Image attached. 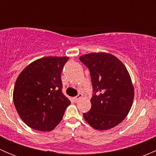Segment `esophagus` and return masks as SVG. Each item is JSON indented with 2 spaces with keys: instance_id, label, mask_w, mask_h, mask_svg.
Masks as SVG:
<instances>
[{
  "instance_id": "esophagus-1",
  "label": "esophagus",
  "mask_w": 156,
  "mask_h": 156,
  "mask_svg": "<svg viewBox=\"0 0 156 156\" xmlns=\"http://www.w3.org/2000/svg\"><path fill=\"white\" fill-rule=\"evenodd\" d=\"M82 97H83L82 94H78V96H76V97H74V100H75V101H78V100H79L80 98H81Z\"/></svg>"
}]
</instances>
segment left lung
Masks as SVG:
<instances>
[{"mask_svg": "<svg viewBox=\"0 0 156 156\" xmlns=\"http://www.w3.org/2000/svg\"><path fill=\"white\" fill-rule=\"evenodd\" d=\"M79 59L89 69L93 94L91 108L84 119L96 130H108L128 114L134 97L131 78L123 63L113 55L91 53Z\"/></svg>", "mask_w": 156, "mask_h": 156, "instance_id": "1", "label": "left lung"}]
</instances>
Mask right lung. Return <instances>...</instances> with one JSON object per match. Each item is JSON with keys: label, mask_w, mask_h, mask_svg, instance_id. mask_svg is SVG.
<instances>
[{"label": "right lung", "mask_w": 156, "mask_h": 156, "mask_svg": "<svg viewBox=\"0 0 156 156\" xmlns=\"http://www.w3.org/2000/svg\"><path fill=\"white\" fill-rule=\"evenodd\" d=\"M69 59L48 56L26 67L17 78L13 103L19 115L37 130L50 131L61 122L70 100L62 94L61 73Z\"/></svg>", "instance_id": "add662e5"}]
</instances>
